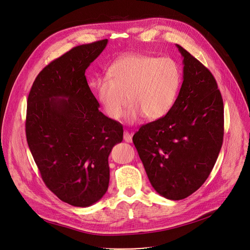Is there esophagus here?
I'll return each instance as SVG.
<instances>
[{
  "label": "esophagus",
  "mask_w": 250,
  "mask_h": 250,
  "mask_svg": "<svg viewBox=\"0 0 250 250\" xmlns=\"http://www.w3.org/2000/svg\"><path fill=\"white\" fill-rule=\"evenodd\" d=\"M124 140L125 142H131L132 141V133H129L127 130L124 131Z\"/></svg>",
  "instance_id": "esophagus-1"
}]
</instances>
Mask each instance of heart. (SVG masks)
I'll list each match as a JSON object with an SVG mask.
<instances>
[{"instance_id":"b5f03b06","label":"heart","mask_w":250,"mask_h":250,"mask_svg":"<svg viewBox=\"0 0 250 250\" xmlns=\"http://www.w3.org/2000/svg\"><path fill=\"white\" fill-rule=\"evenodd\" d=\"M181 71L171 58L126 54L95 81L98 102L106 117L120 120L125 106L126 120L133 123L145 116L155 121L165 117L174 105L181 87ZM130 100H128V98Z\"/></svg>"}]
</instances>
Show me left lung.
I'll use <instances>...</instances> for the list:
<instances>
[{"instance_id":"left-lung-1","label":"left lung","mask_w":250,"mask_h":250,"mask_svg":"<svg viewBox=\"0 0 250 250\" xmlns=\"http://www.w3.org/2000/svg\"><path fill=\"white\" fill-rule=\"evenodd\" d=\"M183 83L170 112L132 137L154 190L182 200L208 179L224 139V102L209 70L182 46Z\"/></svg>"}]
</instances>
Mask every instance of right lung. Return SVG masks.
I'll return each instance as SVG.
<instances>
[{
    "mask_svg": "<svg viewBox=\"0 0 250 250\" xmlns=\"http://www.w3.org/2000/svg\"><path fill=\"white\" fill-rule=\"evenodd\" d=\"M106 43L79 45L50 62L27 98L29 150L47 188L74 207L92 206L105 194L109 155L124 135L119 122L99 111L85 76Z\"/></svg>",
    "mask_w": 250,
    "mask_h": 250,
    "instance_id": "1",
    "label": "right lung"
}]
</instances>
